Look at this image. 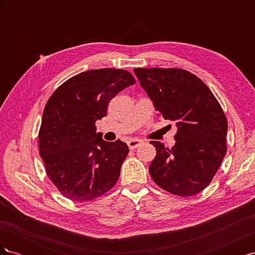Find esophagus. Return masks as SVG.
I'll return each instance as SVG.
<instances>
[{
    "mask_svg": "<svg viewBox=\"0 0 255 255\" xmlns=\"http://www.w3.org/2000/svg\"><path fill=\"white\" fill-rule=\"evenodd\" d=\"M140 143H141V140H139V139H130L128 141V145L130 150H135L136 148H138V146L140 145Z\"/></svg>",
    "mask_w": 255,
    "mask_h": 255,
    "instance_id": "obj_1",
    "label": "esophagus"
}]
</instances>
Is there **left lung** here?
<instances>
[{
	"instance_id": "obj_1",
	"label": "left lung",
	"mask_w": 255,
	"mask_h": 255,
	"mask_svg": "<svg viewBox=\"0 0 255 255\" xmlns=\"http://www.w3.org/2000/svg\"><path fill=\"white\" fill-rule=\"evenodd\" d=\"M140 85L155 111L174 122L172 148L150 141L156 155L152 180L180 197L194 196L211 184L227 153L228 120L218 100L198 76L179 68H136Z\"/></svg>"
}]
</instances>
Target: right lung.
<instances>
[{
  "label": "right lung",
  "mask_w": 255,
  "mask_h": 255,
  "mask_svg": "<svg viewBox=\"0 0 255 255\" xmlns=\"http://www.w3.org/2000/svg\"><path fill=\"white\" fill-rule=\"evenodd\" d=\"M135 83L122 69L89 70L67 80L49 98L38 145L45 172L64 197L92 201L117 183L128 146L104 141L96 121L105 117L116 95Z\"/></svg>",
  "instance_id": "add662e5"
}]
</instances>
